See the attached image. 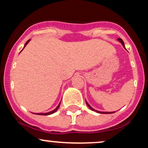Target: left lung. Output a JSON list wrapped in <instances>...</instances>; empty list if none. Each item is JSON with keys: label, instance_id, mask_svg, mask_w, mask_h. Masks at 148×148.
I'll use <instances>...</instances> for the list:
<instances>
[{"label": "left lung", "instance_id": "1", "mask_svg": "<svg viewBox=\"0 0 148 148\" xmlns=\"http://www.w3.org/2000/svg\"><path fill=\"white\" fill-rule=\"evenodd\" d=\"M118 41H120V42H121V44H122V45H123L124 48H125V44H124V42L123 41V40H122L121 38H118ZM86 103H87V105L88 106V107H89V108H90L91 110H92V111H95V110L93 109V108H92V107L90 106L89 104H88V102H86ZM97 113H105V114H108V113H115V112H101V111H97Z\"/></svg>", "mask_w": 148, "mask_h": 148}]
</instances>
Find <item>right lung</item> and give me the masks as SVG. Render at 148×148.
I'll list each match as a JSON object with an SVG mask.
<instances>
[{
    "instance_id": "add662e5",
    "label": "right lung",
    "mask_w": 148,
    "mask_h": 148,
    "mask_svg": "<svg viewBox=\"0 0 148 148\" xmlns=\"http://www.w3.org/2000/svg\"><path fill=\"white\" fill-rule=\"evenodd\" d=\"M29 41H30V40H28V41H27L26 42H25V45H24V47H25V45H27V44L28 43V42H29ZM24 47H23V48H24ZM60 103H59L58 104V106L57 107H56V109H54L53 111H51V112H49V113H34V114H37V115H50V114H52V113H55L56 111H57L58 109V108H59V106H60Z\"/></svg>"
}]
</instances>
